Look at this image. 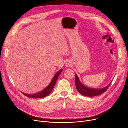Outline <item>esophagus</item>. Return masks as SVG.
<instances>
[{
  "mask_svg": "<svg viewBox=\"0 0 128 128\" xmlns=\"http://www.w3.org/2000/svg\"><path fill=\"white\" fill-rule=\"evenodd\" d=\"M71 65H72V64H71V62L70 61H68L65 63V66H66V67H70Z\"/></svg>",
  "mask_w": 128,
  "mask_h": 128,
  "instance_id": "esophagus-1",
  "label": "esophagus"
}]
</instances>
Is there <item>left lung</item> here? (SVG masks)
<instances>
[{"label":"left lung","instance_id":"8db88e82","mask_svg":"<svg viewBox=\"0 0 128 128\" xmlns=\"http://www.w3.org/2000/svg\"><path fill=\"white\" fill-rule=\"evenodd\" d=\"M112 80L110 82L107 86L100 88H88L83 84L80 80L79 78L76 74V86L78 92L82 95L87 97H94L102 94L107 90L108 86H110Z\"/></svg>","mask_w":128,"mask_h":128}]
</instances>
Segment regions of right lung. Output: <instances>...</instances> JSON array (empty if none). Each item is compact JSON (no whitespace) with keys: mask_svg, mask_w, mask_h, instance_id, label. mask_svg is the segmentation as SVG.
Masks as SVG:
<instances>
[{"mask_svg":"<svg viewBox=\"0 0 128 128\" xmlns=\"http://www.w3.org/2000/svg\"><path fill=\"white\" fill-rule=\"evenodd\" d=\"M63 69H61L60 70H59L56 74H54V76L53 77L52 81L50 83V84L42 91L40 92H38V93H36L34 94H27L24 93H22L23 94H24L25 96L28 97H30V98H44L48 95H49L54 88V85L56 84L57 80L58 79L59 75L62 71Z\"/></svg>","mask_w":128,"mask_h":128,"instance_id":"obj_1","label":"right lung"}]
</instances>
